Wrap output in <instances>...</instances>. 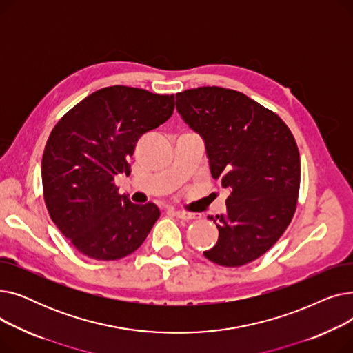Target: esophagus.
<instances>
[{"label": "esophagus", "instance_id": "obj_1", "mask_svg": "<svg viewBox=\"0 0 353 353\" xmlns=\"http://www.w3.org/2000/svg\"><path fill=\"white\" fill-rule=\"evenodd\" d=\"M174 214H176L179 219H183V220H193V219H199V214H197V213L183 212V210H174Z\"/></svg>", "mask_w": 353, "mask_h": 353}]
</instances>
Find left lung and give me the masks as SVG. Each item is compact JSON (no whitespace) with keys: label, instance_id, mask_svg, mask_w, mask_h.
Instances as JSON below:
<instances>
[{"label":"left lung","instance_id":"8db88e82","mask_svg":"<svg viewBox=\"0 0 353 353\" xmlns=\"http://www.w3.org/2000/svg\"><path fill=\"white\" fill-rule=\"evenodd\" d=\"M176 108L205 140L210 173L229 192L226 213L209 216L219 239L203 254L220 266L248 265L292 221L301 186L298 144L279 116L236 90L181 91Z\"/></svg>","mask_w":353,"mask_h":353}]
</instances>
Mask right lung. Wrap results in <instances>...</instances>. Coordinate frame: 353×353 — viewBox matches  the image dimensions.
<instances>
[{"mask_svg": "<svg viewBox=\"0 0 353 353\" xmlns=\"http://www.w3.org/2000/svg\"><path fill=\"white\" fill-rule=\"evenodd\" d=\"M173 110L174 94L113 85L87 96L52 128L41 161L44 201L55 226L84 256L117 261L150 233L159 208L119 194L114 177L130 174L139 139Z\"/></svg>", "mask_w": 353, "mask_h": 353, "instance_id": "right-lung-1", "label": "right lung"}]
</instances>
